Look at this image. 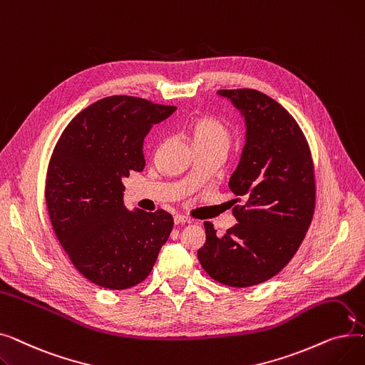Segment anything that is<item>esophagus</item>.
Masks as SVG:
<instances>
[{
  "mask_svg": "<svg viewBox=\"0 0 365 365\" xmlns=\"http://www.w3.org/2000/svg\"><path fill=\"white\" fill-rule=\"evenodd\" d=\"M192 220H190L187 216H183V215H176L175 216V223L176 225H186V223H190Z\"/></svg>",
  "mask_w": 365,
  "mask_h": 365,
  "instance_id": "1",
  "label": "esophagus"
}]
</instances>
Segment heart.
I'll return each mask as SVG.
<instances>
[{
  "mask_svg": "<svg viewBox=\"0 0 365 365\" xmlns=\"http://www.w3.org/2000/svg\"><path fill=\"white\" fill-rule=\"evenodd\" d=\"M186 130L197 150H226L231 142V131L215 115H198L186 124Z\"/></svg>",
  "mask_w": 365,
  "mask_h": 365,
  "instance_id": "1",
  "label": "heart"
}]
</instances>
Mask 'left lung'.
I'll use <instances>...</instances> for the list:
<instances>
[{"label": "left lung", "instance_id": "obj_1", "mask_svg": "<svg viewBox=\"0 0 365 365\" xmlns=\"http://www.w3.org/2000/svg\"><path fill=\"white\" fill-rule=\"evenodd\" d=\"M219 94L247 123L242 157L229 180L238 223L217 237L204 222L198 260L215 281L245 289L275 277L299 250L315 212V168L302 128L278 102L253 88Z\"/></svg>", "mask_w": 365, "mask_h": 365}]
</instances>
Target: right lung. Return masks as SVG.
Returning <instances> with one entry per match:
<instances>
[{"instance_id": "add662e5", "label": "right lung", "mask_w": 365, "mask_h": 365, "mask_svg": "<svg viewBox=\"0 0 365 365\" xmlns=\"http://www.w3.org/2000/svg\"><path fill=\"white\" fill-rule=\"evenodd\" d=\"M175 109L109 96L75 115L51 152L44 197L53 231L75 269L103 289L145 281L170 237L165 210L124 207L123 180L143 170V138Z\"/></svg>"}]
</instances>
